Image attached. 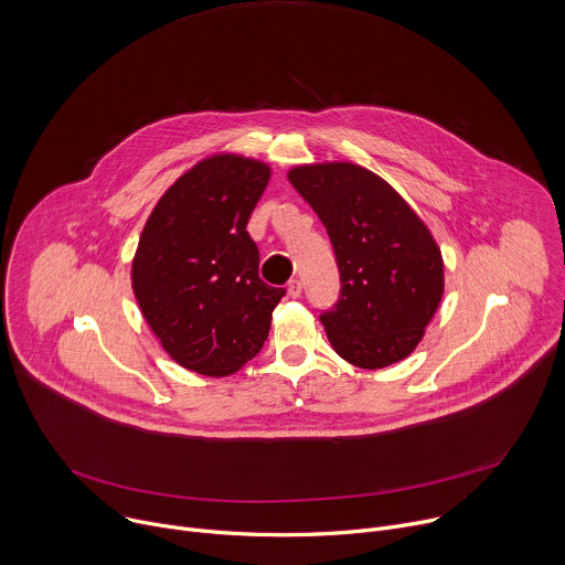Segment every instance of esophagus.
I'll list each match as a JSON object with an SVG mask.
<instances>
[{
    "mask_svg": "<svg viewBox=\"0 0 565 565\" xmlns=\"http://www.w3.org/2000/svg\"><path fill=\"white\" fill-rule=\"evenodd\" d=\"M301 288H303V286H301L299 279H290V281H288V295H290L292 299L301 297Z\"/></svg>",
    "mask_w": 565,
    "mask_h": 565,
    "instance_id": "esophagus-1",
    "label": "esophagus"
}]
</instances>
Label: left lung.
<instances>
[{"label":"left lung","instance_id":"obj_1","mask_svg":"<svg viewBox=\"0 0 565 565\" xmlns=\"http://www.w3.org/2000/svg\"><path fill=\"white\" fill-rule=\"evenodd\" d=\"M328 231L339 299L319 319L339 356L377 370L408 356L441 295L444 262L426 224L382 177L354 163L288 172Z\"/></svg>","mask_w":565,"mask_h":565}]
</instances>
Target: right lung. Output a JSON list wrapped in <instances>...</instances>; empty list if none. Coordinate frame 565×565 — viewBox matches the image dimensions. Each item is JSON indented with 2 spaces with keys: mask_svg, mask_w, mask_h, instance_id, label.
Returning <instances> with one entry per match:
<instances>
[{
  "mask_svg": "<svg viewBox=\"0 0 565 565\" xmlns=\"http://www.w3.org/2000/svg\"><path fill=\"white\" fill-rule=\"evenodd\" d=\"M270 168L217 154L181 174L150 213L132 259V290L154 337L183 367L226 377L270 330L284 288L259 277L246 231Z\"/></svg>",
  "mask_w": 565,
  "mask_h": 565,
  "instance_id": "1",
  "label": "right lung"
}]
</instances>
